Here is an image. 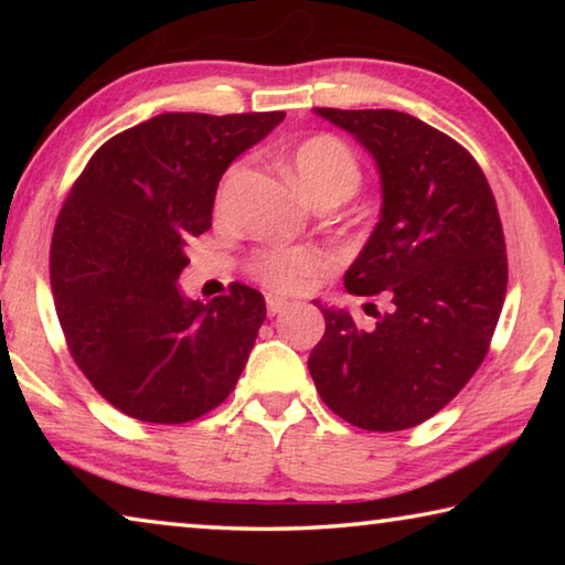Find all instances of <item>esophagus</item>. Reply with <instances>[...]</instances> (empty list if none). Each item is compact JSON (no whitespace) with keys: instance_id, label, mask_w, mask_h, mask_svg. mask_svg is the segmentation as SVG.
Masks as SVG:
<instances>
[{"instance_id":"obj_1","label":"esophagus","mask_w":565,"mask_h":565,"mask_svg":"<svg viewBox=\"0 0 565 565\" xmlns=\"http://www.w3.org/2000/svg\"><path fill=\"white\" fill-rule=\"evenodd\" d=\"M286 306H289V301L281 299V296H269V299H266V311H269V317H276V313H281Z\"/></svg>"}]
</instances>
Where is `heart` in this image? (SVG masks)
Wrapping results in <instances>:
<instances>
[{"instance_id":"obj_1","label":"heart","mask_w":565,"mask_h":565,"mask_svg":"<svg viewBox=\"0 0 565 565\" xmlns=\"http://www.w3.org/2000/svg\"><path fill=\"white\" fill-rule=\"evenodd\" d=\"M286 169L311 202L319 196H337L339 202H347L361 184V169L353 151L329 134L301 141L286 159ZM323 266L327 256L317 246L281 244L256 252L248 262V271L276 291H294L311 276L321 274Z\"/></svg>"}]
</instances>
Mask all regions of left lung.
<instances>
[{
	"label": "left lung",
	"mask_w": 565,
	"mask_h": 565,
	"mask_svg": "<svg viewBox=\"0 0 565 565\" xmlns=\"http://www.w3.org/2000/svg\"><path fill=\"white\" fill-rule=\"evenodd\" d=\"M376 159L381 218L343 284L386 299L363 309L317 306L327 331L309 356L319 396L366 431H404L438 414L489 353L509 262L493 191L468 151L411 114L313 109Z\"/></svg>",
	"instance_id": "obj_1"
}]
</instances>
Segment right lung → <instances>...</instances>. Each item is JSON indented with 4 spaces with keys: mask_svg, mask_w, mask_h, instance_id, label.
Wrapping results in <instances>:
<instances>
[{
    "mask_svg": "<svg viewBox=\"0 0 565 565\" xmlns=\"http://www.w3.org/2000/svg\"><path fill=\"white\" fill-rule=\"evenodd\" d=\"M284 111H169L102 145L54 224L56 317L82 374L114 408L186 424L224 404L266 319L244 284L209 303L179 291L186 244L212 228L218 179Z\"/></svg>",
    "mask_w": 565,
    "mask_h": 565,
    "instance_id": "add662e5",
    "label": "right lung"
}]
</instances>
